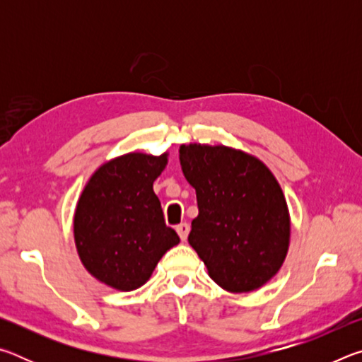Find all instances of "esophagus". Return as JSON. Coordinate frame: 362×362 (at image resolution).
<instances>
[{"instance_id":"obj_1","label":"esophagus","mask_w":362,"mask_h":362,"mask_svg":"<svg viewBox=\"0 0 362 362\" xmlns=\"http://www.w3.org/2000/svg\"><path fill=\"white\" fill-rule=\"evenodd\" d=\"M175 230H177V233H179L180 240L185 241L187 236H188V231H189V225H188L187 222H183V223H180V225H177Z\"/></svg>"}]
</instances>
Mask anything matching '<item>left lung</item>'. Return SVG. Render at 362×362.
I'll use <instances>...</instances> for the list:
<instances>
[{"label": "left lung", "mask_w": 362, "mask_h": 362, "mask_svg": "<svg viewBox=\"0 0 362 362\" xmlns=\"http://www.w3.org/2000/svg\"><path fill=\"white\" fill-rule=\"evenodd\" d=\"M179 158L199 211L189 246L225 291L259 289L276 274L289 246L279 183L259 159L226 146L182 145Z\"/></svg>", "instance_id": "left-lung-1"}]
</instances>
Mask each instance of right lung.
I'll return each instance as SVG.
<instances>
[{"label":"right lung","instance_id":"obj_1","mask_svg":"<svg viewBox=\"0 0 362 362\" xmlns=\"http://www.w3.org/2000/svg\"><path fill=\"white\" fill-rule=\"evenodd\" d=\"M166 164V153L115 158L95 170L78 201V254L93 276L118 291L145 284L159 259L180 243L153 192Z\"/></svg>","mask_w":362,"mask_h":362}]
</instances>
